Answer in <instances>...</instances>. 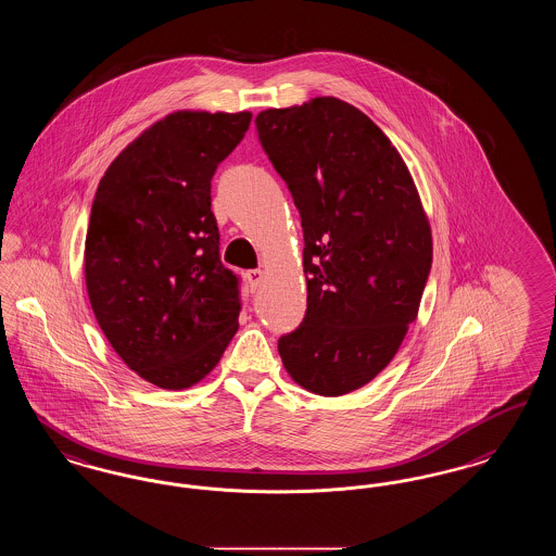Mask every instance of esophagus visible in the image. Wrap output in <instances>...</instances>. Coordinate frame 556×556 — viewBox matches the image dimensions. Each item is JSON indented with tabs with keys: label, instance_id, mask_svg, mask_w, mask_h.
<instances>
[{
	"label": "esophagus",
	"instance_id": "1",
	"mask_svg": "<svg viewBox=\"0 0 556 556\" xmlns=\"http://www.w3.org/2000/svg\"><path fill=\"white\" fill-rule=\"evenodd\" d=\"M245 279H248V283H250V288L256 289L263 286V281H265V270H261V268H254V270H248L245 273Z\"/></svg>",
	"mask_w": 556,
	"mask_h": 556
}]
</instances>
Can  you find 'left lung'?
<instances>
[{
	"mask_svg": "<svg viewBox=\"0 0 556 556\" xmlns=\"http://www.w3.org/2000/svg\"><path fill=\"white\" fill-rule=\"evenodd\" d=\"M254 122L304 229L308 308L279 356L300 387L339 397L387 368L416 320L430 223L400 151L354 105L316 97Z\"/></svg>",
	"mask_w": 556,
	"mask_h": 556,
	"instance_id": "obj_1",
	"label": "left lung"
}]
</instances>
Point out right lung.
<instances>
[{"label":"right lung","instance_id":"1","mask_svg":"<svg viewBox=\"0 0 556 556\" xmlns=\"http://www.w3.org/2000/svg\"><path fill=\"white\" fill-rule=\"evenodd\" d=\"M250 119L165 115L113 159L92 200L90 306L115 354L161 389L197 384L238 331L240 289L219 258L211 179Z\"/></svg>","mask_w":556,"mask_h":556}]
</instances>
